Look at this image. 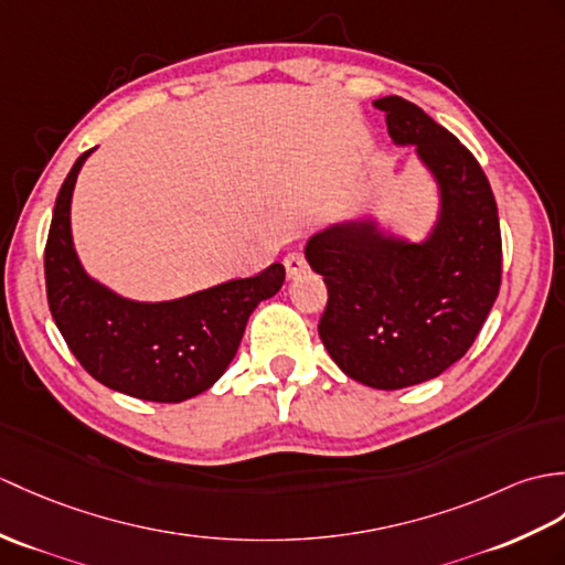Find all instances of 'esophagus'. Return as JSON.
<instances>
[{
    "mask_svg": "<svg viewBox=\"0 0 565 565\" xmlns=\"http://www.w3.org/2000/svg\"><path fill=\"white\" fill-rule=\"evenodd\" d=\"M284 267H286L288 279H296L298 274H303V271L308 269L306 255H303V253H288V255L284 257Z\"/></svg>",
    "mask_w": 565,
    "mask_h": 565,
    "instance_id": "obj_1",
    "label": "esophagus"
}]
</instances>
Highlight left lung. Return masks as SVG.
<instances>
[{
    "mask_svg": "<svg viewBox=\"0 0 565 565\" xmlns=\"http://www.w3.org/2000/svg\"><path fill=\"white\" fill-rule=\"evenodd\" d=\"M373 105L438 180V226L414 245L383 238L371 221L344 223L312 235L306 257L327 286L318 332L334 363L369 387L402 390L475 344L501 288V223L487 173L460 139L399 96Z\"/></svg>",
    "mask_w": 565,
    "mask_h": 565,
    "instance_id": "obj_1",
    "label": "left lung"
}]
</instances>
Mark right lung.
Wrapping results in <instances>:
<instances>
[{"instance_id": "add662e5", "label": "right lung", "mask_w": 565, "mask_h": 565, "mask_svg": "<svg viewBox=\"0 0 565 565\" xmlns=\"http://www.w3.org/2000/svg\"><path fill=\"white\" fill-rule=\"evenodd\" d=\"M82 153L64 178L45 243L47 306L64 342L98 383L147 402H182L212 387L228 369L259 300L279 291L286 271L274 262L168 303H135L94 281L72 245L70 204Z\"/></svg>"}]
</instances>
